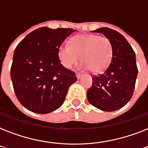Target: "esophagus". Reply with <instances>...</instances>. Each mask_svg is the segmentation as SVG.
<instances>
[{"label":"esophagus","instance_id":"34e87169","mask_svg":"<svg viewBox=\"0 0 148 148\" xmlns=\"http://www.w3.org/2000/svg\"><path fill=\"white\" fill-rule=\"evenodd\" d=\"M76 77H77V79H80L82 77V74H79V73H77L76 74Z\"/></svg>","mask_w":148,"mask_h":148}]
</instances>
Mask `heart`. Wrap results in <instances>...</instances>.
<instances>
[{"instance_id": "heart-1", "label": "heart", "mask_w": 148, "mask_h": 148, "mask_svg": "<svg viewBox=\"0 0 148 148\" xmlns=\"http://www.w3.org/2000/svg\"><path fill=\"white\" fill-rule=\"evenodd\" d=\"M80 55L82 69H90L96 74L103 72L112 59V43L106 37L82 34L73 37L70 45L62 44L58 47V58L66 68L76 64Z\"/></svg>"}]
</instances>
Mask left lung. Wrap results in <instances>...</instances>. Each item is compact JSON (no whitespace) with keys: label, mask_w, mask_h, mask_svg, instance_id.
Returning <instances> with one entry per match:
<instances>
[{"label":"left lung","mask_w":148,"mask_h":148,"mask_svg":"<svg viewBox=\"0 0 148 148\" xmlns=\"http://www.w3.org/2000/svg\"><path fill=\"white\" fill-rule=\"evenodd\" d=\"M92 32L102 34L110 39L113 57L105 71L92 77V86L87 91V97L91 105L103 111L119 110L133 95L138 71L135 53L117 31L101 27Z\"/></svg>","instance_id":"obj_1"}]
</instances>
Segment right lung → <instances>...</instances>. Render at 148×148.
Instances as JSON below:
<instances>
[{
    "instance_id": "add662e5",
    "label": "right lung",
    "mask_w": 148,
    "mask_h": 148,
    "mask_svg": "<svg viewBox=\"0 0 148 148\" xmlns=\"http://www.w3.org/2000/svg\"><path fill=\"white\" fill-rule=\"evenodd\" d=\"M75 31L43 27L28 34L15 48L10 78L17 98L30 111L45 114L58 109L77 81L74 72L58 58V47Z\"/></svg>"
}]
</instances>
